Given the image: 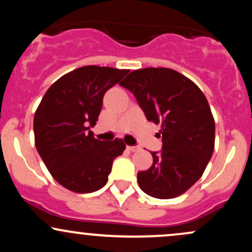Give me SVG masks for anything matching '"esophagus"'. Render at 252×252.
I'll return each mask as SVG.
<instances>
[{
    "mask_svg": "<svg viewBox=\"0 0 252 252\" xmlns=\"http://www.w3.org/2000/svg\"><path fill=\"white\" fill-rule=\"evenodd\" d=\"M126 149L130 150V152H137V150H140V147H135V146H128V147H126Z\"/></svg>",
    "mask_w": 252,
    "mask_h": 252,
    "instance_id": "esophagus-1",
    "label": "esophagus"
}]
</instances>
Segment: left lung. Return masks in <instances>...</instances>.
<instances>
[{
	"mask_svg": "<svg viewBox=\"0 0 252 252\" xmlns=\"http://www.w3.org/2000/svg\"><path fill=\"white\" fill-rule=\"evenodd\" d=\"M150 122L161 124L162 150L153 152L149 169L137 173L144 193L158 199L184 194L204 174L215 150L216 126L202 91L166 67L135 70L122 83Z\"/></svg>",
	"mask_w": 252,
	"mask_h": 252,
	"instance_id": "obj_1",
	"label": "left lung"
}]
</instances>
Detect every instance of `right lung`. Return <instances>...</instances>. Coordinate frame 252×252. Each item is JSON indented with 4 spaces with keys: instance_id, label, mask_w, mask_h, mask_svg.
<instances>
[{
    "instance_id": "obj_1",
    "label": "right lung",
    "mask_w": 252,
    "mask_h": 252,
    "mask_svg": "<svg viewBox=\"0 0 252 252\" xmlns=\"http://www.w3.org/2000/svg\"><path fill=\"white\" fill-rule=\"evenodd\" d=\"M129 70L89 65L68 72L46 91L34 115L35 147L54 180L76 193L105 186L122 138L99 141L90 126L98 121L103 97Z\"/></svg>"
}]
</instances>
